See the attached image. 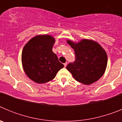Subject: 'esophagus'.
<instances>
[{
	"label": "esophagus",
	"mask_w": 122,
	"mask_h": 122,
	"mask_svg": "<svg viewBox=\"0 0 122 122\" xmlns=\"http://www.w3.org/2000/svg\"><path fill=\"white\" fill-rule=\"evenodd\" d=\"M63 65H64V66H65V67H66V65H67V62H66V63H65Z\"/></svg>",
	"instance_id": "1"
}]
</instances>
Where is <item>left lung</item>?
<instances>
[{"label":"left lung","mask_w":122,"mask_h":122,"mask_svg":"<svg viewBox=\"0 0 122 122\" xmlns=\"http://www.w3.org/2000/svg\"><path fill=\"white\" fill-rule=\"evenodd\" d=\"M67 43L74 49L75 60L66 69L77 81L89 85L98 81L104 74L107 66L105 51L98 43L84 39L78 43L70 40Z\"/></svg>","instance_id":"8db88e82"}]
</instances>
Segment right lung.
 <instances>
[{
  "label": "right lung",
  "instance_id": "obj_1",
  "mask_svg": "<svg viewBox=\"0 0 122 122\" xmlns=\"http://www.w3.org/2000/svg\"><path fill=\"white\" fill-rule=\"evenodd\" d=\"M55 39L50 35L32 38L24 47L22 63L24 70L34 82L43 84L50 81L64 66L52 52Z\"/></svg>",
  "mask_w": 122,
  "mask_h": 122
}]
</instances>
